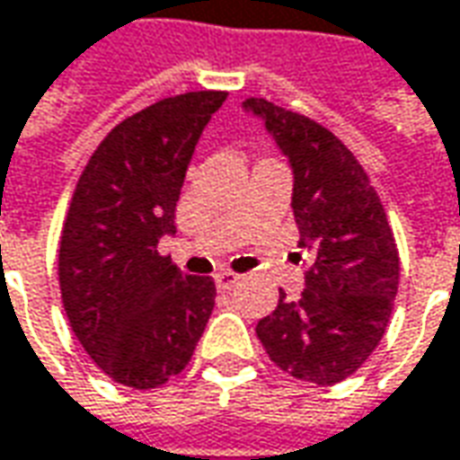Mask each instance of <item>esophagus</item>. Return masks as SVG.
Returning a JSON list of instances; mask_svg holds the SVG:
<instances>
[{
  "label": "esophagus",
  "mask_w": 460,
  "mask_h": 460,
  "mask_svg": "<svg viewBox=\"0 0 460 460\" xmlns=\"http://www.w3.org/2000/svg\"><path fill=\"white\" fill-rule=\"evenodd\" d=\"M243 276H237L233 270H220V273H215V286H217V291H230V288H235L237 283H240Z\"/></svg>",
  "instance_id": "esophagus-1"
}]
</instances>
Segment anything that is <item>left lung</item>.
<instances>
[{
	"label": "left lung",
	"mask_w": 460,
	"mask_h": 460,
	"mask_svg": "<svg viewBox=\"0 0 460 460\" xmlns=\"http://www.w3.org/2000/svg\"><path fill=\"white\" fill-rule=\"evenodd\" d=\"M294 169L298 248H306V288L279 291V306L255 326L268 357L314 385L347 380L375 352L395 306L400 255L369 177L329 128L301 113L248 98Z\"/></svg>",
	"instance_id": "8db88e82"
}]
</instances>
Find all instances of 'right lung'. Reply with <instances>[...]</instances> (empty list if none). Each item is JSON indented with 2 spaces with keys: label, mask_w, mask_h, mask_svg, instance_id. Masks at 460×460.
<instances>
[{
  "label": "right lung",
  "mask_w": 460,
  "mask_h": 460,
  "mask_svg": "<svg viewBox=\"0 0 460 460\" xmlns=\"http://www.w3.org/2000/svg\"><path fill=\"white\" fill-rule=\"evenodd\" d=\"M225 91L156 101L123 119L80 174L60 235L67 322L111 380L151 390L192 359L215 309V280L156 251L172 235L194 146Z\"/></svg>",
  "instance_id": "1"
}]
</instances>
